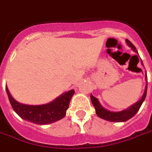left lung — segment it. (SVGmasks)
Here are the masks:
<instances>
[{"label": "left lung", "mask_w": 152, "mask_h": 152, "mask_svg": "<svg viewBox=\"0 0 152 152\" xmlns=\"http://www.w3.org/2000/svg\"><path fill=\"white\" fill-rule=\"evenodd\" d=\"M126 42H127L128 45L130 46L132 48V50H134L135 53H137L136 48L134 46L133 44L131 43L129 40L126 39ZM147 77H146L147 79ZM147 85L146 86V89H145V92H144L143 95H142V98L141 100H139L138 102H136L135 104H134L133 106H131L129 108L126 109L124 111H122V112H110V111H107L106 110L105 108H103L101 104L99 103V100L96 99L95 97L91 94L90 95V98H91V101H92V103L94 108L96 110V114L98 115V116L102 119H104L106 121H112V122H123V121H126L128 120H129L130 118H132L134 116V115L136 114L138 110L140 108V107L142 106V103L143 102V101L146 99V96H147Z\"/></svg>", "instance_id": "obj_1"}]
</instances>
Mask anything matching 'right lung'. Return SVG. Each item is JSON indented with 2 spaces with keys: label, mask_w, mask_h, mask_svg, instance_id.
<instances>
[{
  "label": "right lung",
  "mask_w": 152,
  "mask_h": 152,
  "mask_svg": "<svg viewBox=\"0 0 152 152\" xmlns=\"http://www.w3.org/2000/svg\"><path fill=\"white\" fill-rule=\"evenodd\" d=\"M5 89L14 111L25 121L37 124H49L63 119L66 115L70 101L75 93L74 89H72L59 96L52 102L34 106L25 105L17 102L10 95L7 87H5Z\"/></svg>",
  "instance_id": "right-lung-1"
}]
</instances>
